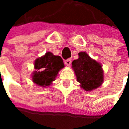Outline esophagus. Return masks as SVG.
<instances>
[{
  "instance_id": "34e87169",
  "label": "esophagus",
  "mask_w": 129,
  "mask_h": 129,
  "mask_svg": "<svg viewBox=\"0 0 129 129\" xmlns=\"http://www.w3.org/2000/svg\"><path fill=\"white\" fill-rule=\"evenodd\" d=\"M64 63H65V64H66L67 66L70 67V64H71V63H72V59H68L64 61Z\"/></svg>"
}]
</instances>
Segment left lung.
<instances>
[{
	"instance_id": "1",
	"label": "left lung",
	"mask_w": 129,
	"mask_h": 129,
	"mask_svg": "<svg viewBox=\"0 0 129 129\" xmlns=\"http://www.w3.org/2000/svg\"><path fill=\"white\" fill-rule=\"evenodd\" d=\"M79 58L72 62V69L77 82L86 91H91L100 87L103 82V70L101 64L91 59L86 52H80Z\"/></svg>"
}]
</instances>
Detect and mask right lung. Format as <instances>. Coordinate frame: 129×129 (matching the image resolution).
<instances>
[{"label": "right lung", "mask_w": 129, "mask_h": 129, "mask_svg": "<svg viewBox=\"0 0 129 129\" xmlns=\"http://www.w3.org/2000/svg\"><path fill=\"white\" fill-rule=\"evenodd\" d=\"M64 67V64L61 57L55 56L51 52H47L34 62V68L37 70L33 72V82L39 86H49Z\"/></svg>", "instance_id": "1"}]
</instances>
